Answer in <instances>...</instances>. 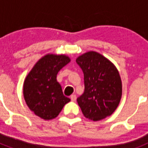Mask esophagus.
Instances as JSON below:
<instances>
[{"mask_svg": "<svg viewBox=\"0 0 148 148\" xmlns=\"http://www.w3.org/2000/svg\"><path fill=\"white\" fill-rule=\"evenodd\" d=\"M70 99H71V101H76V95L73 94V95L70 96Z\"/></svg>", "mask_w": 148, "mask_h": 148, "instance_id": "esophagus-1", "label": "esophagus"}]
</instances>
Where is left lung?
<instances>
[{
    "label": "left lung",
    "instance_id": "obj_1",
    "mask_svg": "<svg viewBox=\"0 0 148 148\" xmlns=\"http://www.w3.org/2000/svg\"><path fill=\"white\" fill-rule=\"evenodd\" d=\"M76 63L84 73V92L77 99L84 116L93 121L110 116L122 94L118 70L108 58L94 51L78 57Z\"/></svg>",
    "mask_w": 148,
    "mask_h": 148
}]
</instances>
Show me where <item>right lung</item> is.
<instances>
[{
    "label": "right lung",
    "mask_w": 148,
    "mask_h": 148,
    "mask_svg": "<svg viewBox=\"0 0 148 148\" xmlns=\"http://www.w3.org/2000/svg\"><path fill=\"white\" fill-rule=\"evenodd\" d=\"M70 61L64 55L47 54L38 61L26 77L23 97L36 116L50 120L58 116L64 106L70 101L64 95L57 82V74Z\"/></svg>",
    "instance_id": "1"
}]
</instances>
